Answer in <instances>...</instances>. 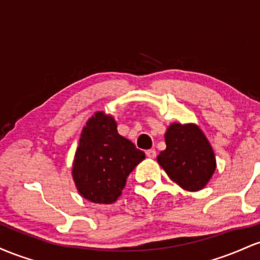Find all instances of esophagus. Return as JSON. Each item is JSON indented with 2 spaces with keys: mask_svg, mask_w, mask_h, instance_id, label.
Here are the masks:
<instances>
[{
  "mask_svg": "<svg viewBox=\"0 0 260 260\" xmlns=\"http://www.w3.org/2000/svg\"><path fill=\"white\" fill-rule=\"evenodd\" d=\"M146 156H147L148 158H154V157H156V151L152 150V148H151V150H147L146 151Z\"/></svg>",
  "mask_w": 260,
  "mask_h": 260,
  "instance_id": "1",
  "label": "esophagus"
}]
</instances>
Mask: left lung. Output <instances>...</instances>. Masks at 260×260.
I'll list each match as a JSON object with an SVG mask.
<instances>
[{"mask_svg":"<svg viewBox=\"0 0 260 260\" xmlns=\"http://www.w3.org/2000/svg\"><path fill=\"white\" fill-rule=\"evenodd\" d=\"M166 150L157 162L173 182L189 191H198L209 183L216 169L211 145L194 124L173 122L165 135Z\"/></svg>","mask_w":260,"mask_h":260,"instance_id":"8db88e82","label":"left lung"}]
</instances>
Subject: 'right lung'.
I'll return each instance as SVG.
<instances>
[{
	"mask_svg": "<svg viewBox=\"0 0 260 260\" xmlns=\"http://www.w3.org/2000/svg\"><path fill=\"white\" fill-rule=\"evenodd\" d=\"M144 158L141 150L119 135L114 118L97 112L81 133L72 178L84 199L112 204L121 195L133 169Z\"/></svg>",
	"mask_w": 260,
	"mask_h": 260,
	"instance_id": "right-lung-1",
	"label": "right lung"
}]
</instances>
